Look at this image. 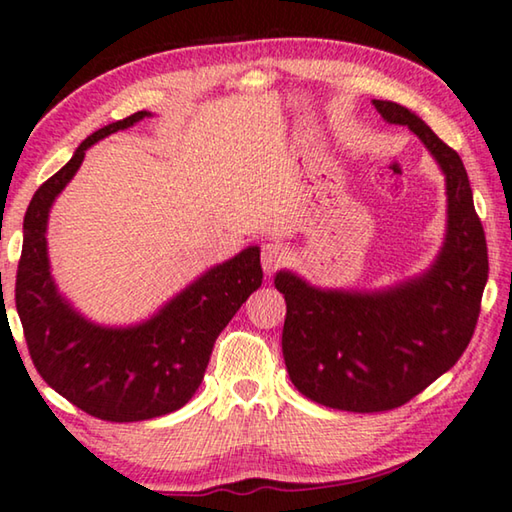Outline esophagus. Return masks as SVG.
<instances>
[{
  "label": "esophagus",
  "instance_id": "34e87169",
  "mask_svg": "<svg viewBox=\"0 0 512 512\" xmlns=\"http://www.w3.org/2000/svg\"><path fill=\"white\" fill-rule=\"evenodd\" d=\"M287 253L280 243H264L262 246V269L266 275H271L285 264Z\"/></svg>",
  "mask_w": 512,
  "mask_h": 512
}]
</instances>
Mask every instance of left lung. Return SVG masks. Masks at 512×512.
<instances>
[{
	"instance_id": "1",
	"label": "left lung",
	"mask_w": 512,
	"mask_h": 512,
	"mask_svg": "<svg viewBox=\"0 0 512 512\" xmlns=\"http://www.w3.org/2000/svg\"><path fill=\"white\" fill-rule=\"evenodd\" d=\"M389 125H405L433 154L446 182V234L431 269L394 287L321 289L291 271L275 273L285 294L282 355L300 394L326 408H399L449 371L474 335L488 246L472 186L451 150L415 111L373 100Z\"/></svg>"
}]
</instances>
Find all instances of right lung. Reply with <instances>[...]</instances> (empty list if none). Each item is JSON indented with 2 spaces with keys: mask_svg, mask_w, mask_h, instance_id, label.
<instances>
[{
  "mask_svg": "<svg viewBox=\"0 0 512 512\" xmlns=\"http://www.w3.org/2000/svg\"><path fill=\"white\" fill-rule=\"evenodd\" d=\"M150 116V111H136L88 136L68 164L34 193L22 225L15 307L31 360L63 399L104 421L154 419L189 403L216 337L264 278L259 248L248 246L134 326H100L77 312L56 287L45 237L54 200L91 145Z\"/></svg>",
  "mask_w": 512,
  "mask_h": 512,
  "instance_id": "1",
  "label": "right lung"
}]
</instances>
